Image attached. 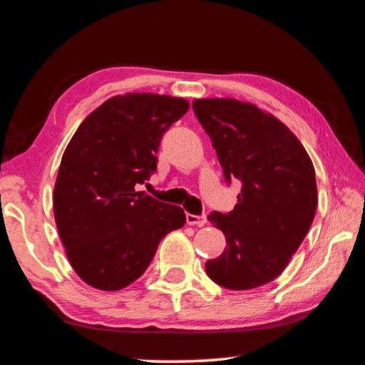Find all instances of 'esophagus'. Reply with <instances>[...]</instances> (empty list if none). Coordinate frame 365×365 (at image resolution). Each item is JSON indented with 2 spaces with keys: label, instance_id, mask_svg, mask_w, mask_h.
I'll return each mask as SVG.
<instances>
[{
  "label": "esophagus",
  "instance_id": "34e87169",
  "mask_svg": "<svg viewBox=\"0 0 365 365\" xmlns=\"http://www.w3.org/2000/svg\"><path fill=\"white\" fill-rule=\"evenodd\" d=\"M187 222L188 225H197V227H202L207 224V217L206 214L202 215H195V214H187Z\"/></svg>",
  "mask_w": 365,
  "mask_h": 365
}]
</instances>
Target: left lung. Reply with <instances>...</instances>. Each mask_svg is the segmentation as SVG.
<instances>
[{
  "mask_svg": "<svg viewBox=\"0 0 365 365\" xmlns=\"http://www.w3.org/2000/svg\"><path fill=\"white\" fill-rule=\"evenodd\" d=\"M197 120L211 137L225 182H242L230 212L209 220L227 248L206 262L209 279L228 289L275 280L299 248L316 215L317 183L301 141L274 115L237 100H195Z\"/></svg>",
  "mask_w": 365,
  "mask_h": 365,
  "instance_id": "left-lung-1",
  "label": "left lung"
}]
</instances>
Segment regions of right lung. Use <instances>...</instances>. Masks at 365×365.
<instances>
[{"label": "right lung", "mask_w": 365, "mask_h": 365, "mask_svg": "<svg viewBox=\"0 0 365 365\" xmlns=\"http://www.w3.org/2000/svg\"><path fill=\"white\" fill-rule=\"evenodd\" d=\"M182 98L114 96L80 123L61 160L54 219L85 283L115 292L151 264L165 235L185 225L182 207L138 191L158 168L163 135L187 113Z\"/></svg>", "instance_id": "1"}]
</instances>
